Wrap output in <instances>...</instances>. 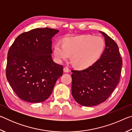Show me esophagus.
I'll use <instances>...</instances> for the list:
<instances>
[{
	"label": "esophagus",
	"instance_id": "esophagus-1",
	"mask_svg": "<svg viewBox=\"0 0 132 132\" xmlns=\"http://www.w3.org/2000/svg\"><path fill=\"white\" fill-rule=\"evenodd\" d=\"M63 71H64V72H65V73L69 72V69L68 67H64V68H63Z\"/></svg>",
	"mask_w": 132,
	"mask_h": 132
}]
</instances>
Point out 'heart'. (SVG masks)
Segmentation results:
<instances>
[{"instance_id": "1", "label": "heart", "mask_w": 132, "mask_h": 132, "mask_svg": "<svg viewBox=\"0 0 132 132\" xmlns=\"http://www.w3.org/2000/svg\"><path fill=\"white\" fill-rule=\"evenodd\" d=\"M105 46L104 39L97 35L68 37L64 39L63 44L56 42L54 45L53 54L59 62L68 60L71 55V61L76 68L86 69L99 59Z\"/></svg>"}]
</instances>
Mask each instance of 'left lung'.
<instances>
[{
    "label": "left lung",
    "instance_id": "1",
    "mask_svg": "<svg viewBox=\"0 0 132 132\" xmlns=\"http://www.w3.org/2000/svg\"><path fill=\"white\" fill-rule=\"evenodd\" d=\"M105 48L100 59L82 70H72L71 94L78 104L93 106L106 101L119 83L122 60L117 43L105 33Z\"/></svg>",
    "mask_w": 132,
    "mask_h": 132
}]
</instances>
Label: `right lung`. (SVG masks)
Returning a JSON list of instances; mask_svg holds the SVG:
<instances>
[{
  "label": "right lung",
  "instance_id": "1",
  "mask_svg": "<svg viewBox=\"0 0 132 132\" xmlns=\"http://www.w3.org/2000/svg\"><path fill=\"white\" fill-rule=\"evenodd\" d=\"M58 32L50 28L33 29L19 35L9 50L6 77L24 101H45L63 75V66L55 63L51 56L52 38Z\"/></svg>",
  "mask_w": 132,
  "mask_h": 132
}]
</instances>
